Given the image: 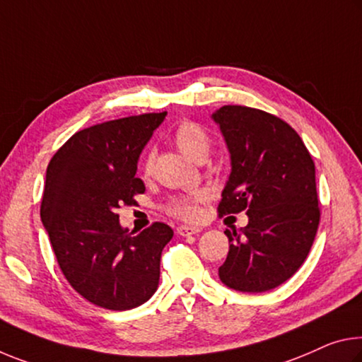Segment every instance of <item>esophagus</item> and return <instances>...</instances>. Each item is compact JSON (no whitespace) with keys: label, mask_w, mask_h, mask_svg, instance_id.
I'll return each instance as SVG.
<instances>
[{"label":"esophagus","mask_w":362,"mask_h":362,"mask_svg":"<svg viewBox=\"0 0 362 362\" xmlns=\"http://www.w3.org/2000/svg\"><path fill=\"white\" fill-rule=\"evenodd\" d=\"M199 232H202V228L193 227V226H179V227H177V233H179L180 237H190V235H197Z\"/></svg>","instance_id":"obj_1"}]
</instances>
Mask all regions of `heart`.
Segmentation results:
<instances>
[{
  "label": "heart",
  "mask_w": 362,
  "mask_h": 362,
  "mask_svg": "<svg viewBox=\"0 0 362 362\" xmlns=\"http://www.w3.org/2000/svg\"><path fill=\"white\" fill-rule=\"evenodd\" d=\"M172 139L177 148L193 160H204L209 153L211 140L208 132L199 127L194 122H182L177 125V129L172 134ZM154 168V158L153 154H148L143 160V174L151 175ZM203 198V193H192L185 194V197L174 198L168 204V212L172 216L180 217V219H193L198 214V202Z\"/></svg>",
  "instance_id": "1"
}]
</instances>
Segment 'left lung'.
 Instances as JSON below:
<instances>
[{
	"instance_id": "1",
	"label": "left lung",
	"mask_w": 362,
	"mask_h": 362,
	"mask_svg": "<svg viewBox=\"0 0 362 362\" xmlns=\"http://www.w3.org/2000/svg\"><path fill=\"white\" fill-rule=\"evenodd\" d=\"M212 119L232 160L217 211L248 216L240 232H226L230 248L219 277L238 291L272 290L301 267L317 232L314 160L285 120L261 109L222 106Z\"/></svg>"
}]
</instances>
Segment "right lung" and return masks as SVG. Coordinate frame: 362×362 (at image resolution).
Returning <instances> with one entry per match:
<instances>
[{"label":"right lung","instance_id":"obj_1","mask_svg":"<svg viewBox=\"0 0 362 362\" xmlns=\"http://www.w3.org/2000/svg\"><path fill=\"white\" fill-rule=\"evenodd\" d=\"M165 114H140L80 130L47 169L40 216L57 264L78 295L111 311H127L154 295L160 253L174 237L164 222L129 233L116 212L145 193V183L135 175L136 163Z\"/></svg>","mask_w":362,"mask_h":362}]
</instances>
